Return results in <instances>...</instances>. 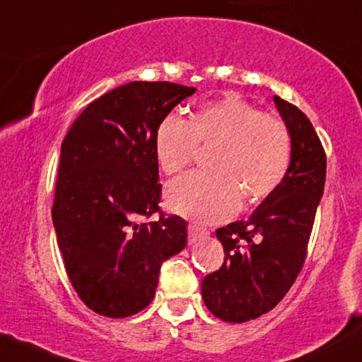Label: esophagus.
Masks as SVG:
<instances>
[{
  "mask_svg": "<svg viewBox=\"0 0 362 362\" xmlns=\"http://www.w3.org/2000/svg\"><path fill=\"white\" fill-rule=\"evenodd\" d=\"M187 230H189V244H194V242L199 240L201 237H206L209 233L208 230L202 228V226L196 225V223H189Z\"/></svg>",
  "mask_w": 362,
  "mask_h": 362,
  "instance_id": "obj_1",
  "label": "esophagus"
}]
</instances>
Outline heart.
Returning a JSON list of instances; mask_svg holds the SVG:
<instances>
[{
    "mask_svg": "<svg viewBox=\"0 0 362 362\" xmlns=\"http://www.w3.org/2000/svg\"><path fill=\"white\" fill-rule=\"evenodd\" d=\"M201 148H213L208 166L170 184L166 201L173 211L202 223L232 216L245 204L272 196L285 180L292 160L287 123L261 113L251 103L226 96L201 106L189 120L168 115L154 137L163 173L177 175L196 161Z\"/></svg>",
    "mask_w": 362,
    "mask_h": 362,
    "instance_id": "1",
    "label": "heart"
}]
</instances>
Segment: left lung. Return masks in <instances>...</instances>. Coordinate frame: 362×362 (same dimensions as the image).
I'll return each instance as SVG.
<instances>
[{"label": "left lung", "mask_w": 362, "mask_h": 362, "mask_svg": "<svg viewBox=\"0 0 362 362\" xmlns=\"http://www.w3.org/2000/svg\"><path fill=\"white\" fill-rule=\"evenodd\" d=\"M292 137L285 180L249 220L216 230L223 244L220 269L202 280V299L230 323L256 320L291 291L303 269L316 209L323 196L327 153L309 118L292 103L273 96Z\"/></svg>", "instance_id": "left-lung-1"}]
</instances>
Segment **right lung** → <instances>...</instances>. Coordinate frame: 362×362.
Instances as JSON below:
<instances>
[{"label": "right lung", "mask_w": 362, "mask_h": 362, "mask_svg": "<svg viewBox=\"0 0 362 362\" xmlns=\"http://www.w3.org/2000/svg\"><path fill=\"white\" fill-rule=\"evenodd\" d=\"M194 93L173 82L115 87L89 103L63 139L51 214L71 287L98 315L142 311L163 261L187 244V221L160 208L154 137Z\"/></svg>", "instance_id": "1"}]
</instances>
